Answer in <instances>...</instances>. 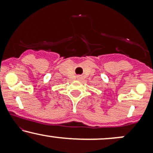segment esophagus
Returning a JSON list of instances; mask_svg holds the SVG:
<instances>
[{"mask_svg":"<svg viewBox=\"0 0 153 153\" xmlns=\"http://www.w3.org/2000/svg\"><path fill=\"white\" fill-rule=\"evenodd\" d=\"M78 78H81V77H80V76H78Z\"/></svg>","mask_w":153,"mask_h":153,"instance_id":"1","label":"esophagus"}]
</instances>
